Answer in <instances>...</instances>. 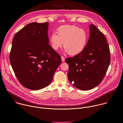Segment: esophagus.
Instances as JSON below:
<instances>
[{"label":"esophagus","mask_w":123,"mask_h":123,"mask_svg":"<svg viewBox=\"0 0 123 123\" xmlns=\"http://www.w3.org/2000/svg\"><path fill=\"white\" fill-rule=\"evenodd\" d=\"M61 60H62V62H64V61H65V58H64V56H61Z\"/></svg>","instance_id":"34e87169"}]
</instances>
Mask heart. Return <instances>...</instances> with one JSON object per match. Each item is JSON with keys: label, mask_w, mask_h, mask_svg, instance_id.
<instances>
[{"label": "heart", "mask_w": 123, "mask_h": 123, "mask_svg": "<svg viewBox=\"0 0 123 123\" xmlns=\"http://www.w3.org/2000/svg\"><path fill=\"white\" fill-rule=\"evenodd\" d=\"M57 35L52 33L49 37L52 49L57 50L63 44L64 51L69 55L74 56L84 50L87 42L86 31L74 25H66L56 30Z\"/></svg>", "instance_id": "1"}]
</instances>
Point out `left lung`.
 Returning <instances> with one entry per match:
<instances>
[{
  "label": "left lung",
  "instance_id": "obj_1",
  "mask_svg": "<svg viewBox=\"0 0 123 123\" xmlns=\"http://www.w3.org/2000/svg\"><path fill=\"white\" fill-rule=\"evenodd\" d=\"M90 37L84 50L67 58L68 81L76 88L89 90L98 86L110 64V50L104 34L93 24L90 26Z\"/></svg>",
  "mask_w": 123,
  "mask_h": 123
}]
</instances>
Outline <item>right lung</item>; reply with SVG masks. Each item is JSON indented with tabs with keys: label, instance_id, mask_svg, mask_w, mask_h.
I'll return each mask as SVG.
<instances>
[{
	"label": "right lung",
	"instance_id": "obj_1",
	"mask_svg": "<svg viewBox=\"0 0 123 123\" xmlns=\"http://www.w3.org/2000/svg\"><path fill=\"white\" fill-rule=\"evenodd\" d=\"M49 24L29 23L12 39L11 65L19 82L31 90L48 86L62 61L61 56L49 44Z\"/></svg>",
	"mask_w": 123,
	"mask_h": 123
}]
</instances>
